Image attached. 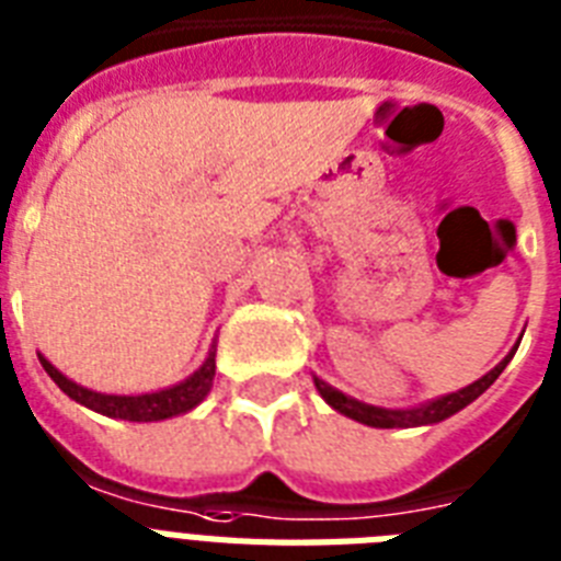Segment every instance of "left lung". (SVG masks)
<instances>
[{
    "instance_id": "1",
    "label": "left lung",
    "mask_w": 561,
    "mask_h": 561,
    "mask_svg": "<svg viewBox=\"0 0 561 561\" xmlns=\"http://www.w3.org/2000/svg\"><path fill=\"white\" fill-rule=\"evenodd\" d=\"M516 348L518 345H513V352H510L507 357H504L502 363L493 368V371H486L481 380L470 383L467 389H458V391H453V394H444V398L430 400V403H421V407H414V409L371 407V403H363V400L348 398V394H343V391L334 389V386H328L325 380H320V377H313V386H317V391H320L322 400H325L328 407L336 409V412L345 414V417H352V421L366 423V426H375V430H409V426H426V423L446 421L449 414L461 412L463 407H470L472 400L481 398V394H484V391L490 389L495 380H499V375H502L504 368H507V363L513 359Z\"/></svg>"
}]
</instances>
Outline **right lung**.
Listing matches in <instances>:
<instances>
[{
	"mask_svg": "<svg viewBox=\"0 0 561 561\" xmlns=\"http://www.w3.org/2000/svg\"><path fill=\"white\" fill-rule=\"evenodd\" d=\"M39 363L48 371L54 383L66 391L68 398L77 400L80 407L91 409V412L106 414V417H121V421H167V417H175V414H184L190 409H195L207 398L209 386H213V377H216V352H209L207 359L202 363V368L190 375L184 383L170 386V389L149 391V394H103V391H91L85 386L68 380L62 371L48 363V359L39 354Z\"/></svg>",
	"mask_w": 561,
	"mask_h": 561,
	"instance_id": "1",
	"label": "right lung"
}]
</instances>
